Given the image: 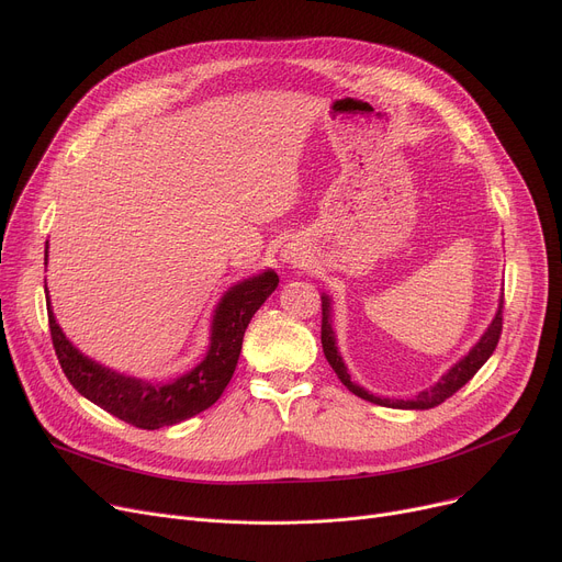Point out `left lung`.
<instances>
[{
  "mask_svg": "<svg viewBox=\"0 0 562 562\" xmlns=\"http://www.w3.org/2000/svg\"><path fill=\"white\" fill-rule=\"evenodd\" d=\"M321 344H323V352H326V360L330 362V367L335 369V373L339 375V380L344 382V385L364 401H371L375 405H385V407H396V409H428V407H437L445 403L447 398H451L458 390H462L467 382L476 375V371L490 360V356L494 352L498 339H501V330H504V299H501V305H498V312L492 321V326L487 328V333L481 337V341L469 350V356L464 360H460L447 375H441V380L437 382L435 387L422 392L419 396L415 398H407V401H396V398H380V396H373L369 392H364L362 387L352 385L350 382V375L341 362V356L337 352V346H335V333H333V326H330V301L328 296H323V303H321Z\"/></svg>",
  "mask_w": 562,
  "mask_h": 562,
  "instance_id": "1",
  "label": "left lung"
}]
</instances>
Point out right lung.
Segmentation results:
<instances>
[{"label": "right lung", "mask_w": 562, "mask_h": 562, "mask_svg": "<svg viewBox=\"0 0 562 562\" xmlns=\"http://www.w3.org/2000/svg\"><path fill=\"white\" fill-rule=\"evenodd\" d=\"M278 282L280 278L273 271H266L232 286L216 307L212 346L206 358L191 373L168 382V385H153V382L127 378L88 360L66 339L52 314V307H47L49 335L58 364H61L70 385L81 396L130 426L157 430L180 424L189 417H195L198 412L212 407L221 398L236 369V362H239L248 323L263 305V301L276 291Z\"/></svg>", "instance_id": "obj_1"}]
</instances>
